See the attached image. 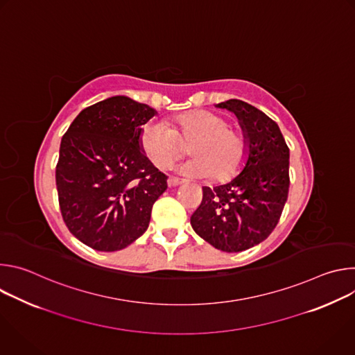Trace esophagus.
Here are the masks:
<instances>
[{"instance_id": "obj_1", "label": "esophagus", "mask_w": 355, "mask_h": 355, "mask_svg": "<svg viewBox=\"0 0 355 355\" xmlns=\"http://www.w3.org/2000/svg\"><path fill=\"white\" fill-rule=\"evenodd\" d=\"M184 182V180H180V178H177V177H170L168 178V187H178V185H181Z\"/></svg>"}]
</instances>
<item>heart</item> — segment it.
Instances as JSON below:
<instances>
[{"instance_id": "1", "label": "heart", "mask_w": 355, "mask_h": 355, "mask_svg": "<svg viewBox=\"0 0 355 355\" xmlns=\"http://www.w3.org/2000/svg\"><path fill=\"white\" fill-rule=\"evenodd\" d=\"M143 155L159 170H167L174 162L193 155L181 171L192 177H212L216 182L233 180L247 159L245 137L230 122L215 112L193 110L162 122L146 123L139 135Z\"/></svg>"}]
</instances>
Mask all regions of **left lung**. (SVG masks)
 Instances as JSON below:
<instances>
[{
  "mask_svg": "<svg viewBox=\"0 0 355 355\" xmlns=\"http://www.w3.org/2000/svg\"><path fill=\"white\" fill-rule=\"evenodd\" d=\"M218 107L239 118L248 157L230 182L202 188L191 226L215 248L237 252L266 240L281 218L289 191V147L277 122L256 107L240 99Z\"/></svg>",
  "mask_w": 355,
  "mask_h": 355,
  "instance_id": "1",
  "label": "left lung"
}]
</instances>
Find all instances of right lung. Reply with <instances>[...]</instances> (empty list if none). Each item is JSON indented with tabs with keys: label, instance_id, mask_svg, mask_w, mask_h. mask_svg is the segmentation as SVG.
Segmentation results:
<instances>
[{
	"label": "right lung",
	"instance_id": "add662e5",
	"mask_svg": "<svg viewBox=\"0 0 355 355\" xmlns=\"http://www.w3.org/2000/svg\"><path fill=\"white\" fill-rule=\"evenodd\" d=\"M156 111L128 96L83 110L60 143L59 207L70 233L98 251H118L148 227L167 175L143 155L141 125Z\"/></svg>",
	"mask_w": 355,
	"mask_h": 355
}]
</instances>
